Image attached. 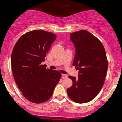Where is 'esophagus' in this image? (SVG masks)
I'll return each instance as SVG.
<instances>
[{"mask_svg":"<svg viewBox=\"0 0 122 122\" xmlns=\"http://www.w3.org/2000/svg\"><path fill=\"white\" fill-rule=\"evenodd\" d=\"M62 77L63 79H66L68 77V76L66 74H62Z\"/></svg>","mask_w":122,"mask_h":122,"instance_id":"1","label":"esophagus"}]
</instances>
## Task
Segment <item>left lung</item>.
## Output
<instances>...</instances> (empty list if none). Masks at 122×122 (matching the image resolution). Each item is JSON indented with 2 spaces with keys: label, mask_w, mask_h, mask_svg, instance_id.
Segmentation results:
<instances>
[{
  "label": "left lung",
  "mask_w": 122,
  "mask_h": 122,
  "mask_svg": "<svg viewBox=\"0 0 122 122\" xmlns=\"http://www.w3.org/2000/svg\"><path fill=\"white\" fill-rule=\"evenodd\" d=\"M75 47L73 65L78 77L69 76L73 85L67 89L69 97L77 103H86L97 97L104 84L107 68L106 51L101 42L85 30L70 33Z\"/></svg>",
  "instance_id": "8db88e82"
}]
</instances>
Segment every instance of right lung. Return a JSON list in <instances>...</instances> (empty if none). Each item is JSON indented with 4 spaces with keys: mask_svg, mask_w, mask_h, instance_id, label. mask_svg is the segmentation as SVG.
Wrapping results in <instances>:
<instances>
[{
    "mask_svg": "<svg viewBox=\"0 0 122 122\" xmlns=\"http://www.w3.org/2000/svg\"><path fill=\"white\" fill-rule=\"evenodd\" d=\"M56 35L36 30L19 38L13 49L11 65L17 86L27 100L34 103L48 101L61 78L58 71L46 69V53Z\"/></svg>",
    "mask_w": 122,
    "mask_h": 122,
    "instance_id": "add662e5",
    "label": "right lung"
}]
</instances>
